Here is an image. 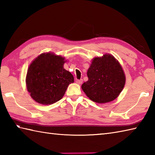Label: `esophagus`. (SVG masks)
Segmentation results:
<instances>
[{
  "mask_svg": "<svg viewBox=\"0 0 155 155\" xmlns=\"http://www.w3.org/2000/svg\"><path fill=\"white\" fill-rule=\"evenodd\" d=\"M76 83L78 84H81L82 83H83V80H82V79H81V80H77Z\"/></svg>",
  "mask_w": 155,
  "mask_h": 155,
  "instance_id": "esophagus-1",
  "label": "esophagus"
}]
</instances>
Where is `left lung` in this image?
Masks as SVG:
<instances>
[{
	"label": "left lung",
	"instance_id": "obj_1",
	"mask_svg": "<svg viewBox=\"0 0 155 155\" xmlns=\"http://www.w3.org/2000/svg\"><path fill=\"white\" fill-rule=\"evenodd\" d=\"M81 88L87 97L97 104L113 101L125 84V75L119 61L111 54L93 59Z\"/></svg>",
	"mask_w": 155,
	"mask_h": 155
}]
</instances>
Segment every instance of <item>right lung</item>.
Returning <instances> with one entry per match:
<instances>
[{
  "label": "right lung",
  "instance_id": "1",
  "mask_svg": "<svg viewBox=\"0 0 155 155\" xmlns=\"http://www.w3.org/2000/svg\"><path fill=\"white\" fill-rule=\"evenodd\" d=\"M64 58L53 53H44L34 60L28 69L27 90L34 101L43 105L54 104L63 97L74 78L65 70Z\"/></svg>",
  "mask_w": 155,
  "mask_h": 155
}]
</instances>
